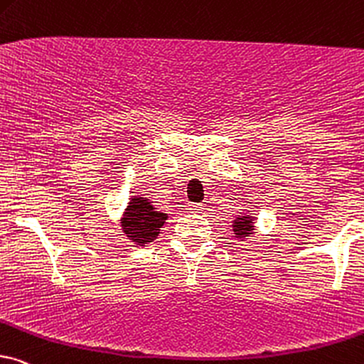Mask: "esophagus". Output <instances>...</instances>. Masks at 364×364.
<instances>
[{
    "label": "esophagus",
    "mask_w": 364,
    "mask_h": 364,
    "mask_svg": "<svg viewBox=\"0 0 364 364\" xmlns=\"http://www.w3.org/2000/svg\"><path fill=\"white\" fill-rule=\"evenodd\" d=\"M188 210H191V212H202V210H204V205H202V204H191V205H188Z\"/></svg>",
    "instance_id": "1"
}]
</instances>
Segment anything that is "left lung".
<instances>
[{
    "label": "left lung",
    "mask_w": 364,
    "mask_h": 364,
    "mask_svg": "<svg viewBox=\"0 0 364 364\" xmlns=\"http://www.w3.org/2000/svg\"><path fill=\"white\" fill-rule=\"evenodd\" d=\"M249 212L251 210L244 212V214H239L232 220L234 237H237L239 240L251 237V235L254 234V229H256V217L249 214Z\"/></svg>",
    "instance_id": "1"
}]
</instances>
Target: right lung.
<instances>
[{
	"label": "right lung",
	"mask_w": 364,
	"mask_h": 364,
	"mask_svg": "<svg viewBox=\"0 0 364 364\" xmlns=\"http://www.w3.org/2000/svg\"><path fill=\"white\" fill-rule=\"evenodd\" d=\"M168 214L157 210L152 200L144 196H132L120 217L122 232L136 245H145L157 239Z\"/></svg>",
	"instance_id": "add662e5"
}]
</instances>
